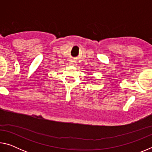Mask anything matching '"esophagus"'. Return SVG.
<instances>
[{"label":"esophagus","instance_id":"34e87169","mask_svg":"<svg viewBox=\"0 0 152 152\" xmlns=\"http://www.w3.org/2000/svg\"><path fill=\"white\" fill-rule=\"evenodd\" d=\"M70 65H72V66H75L76 65V63L74 62V61H70Z\"/></svg>","mask_w":152,"mask_h":152}]
</instances>
